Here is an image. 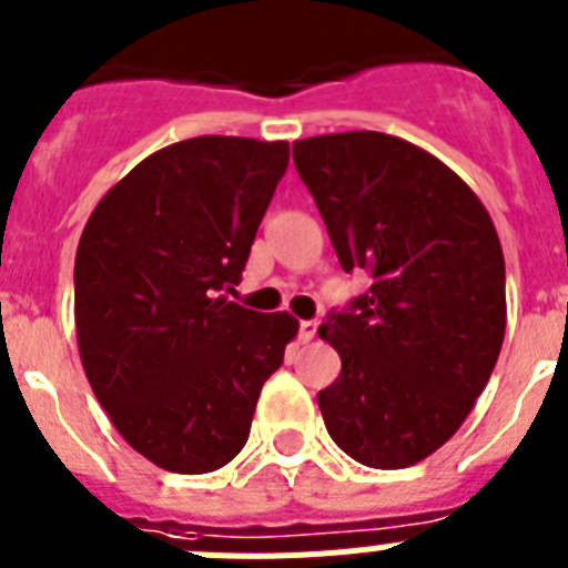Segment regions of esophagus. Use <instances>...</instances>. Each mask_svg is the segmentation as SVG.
I'll use <instances>...</instances> for the list:
<instances>
[{
	"label": "esophagus",
	"instance_id": "obj_1",
	"mask_svg": "<svg viewBox=\"0 0 568 568\" xmlns=\"http://www.w3.org/2000/svg\"><path fill=\"white\" fill-rule=\"evenodd\" d=\"M316 327H320V325H316V322H302V325H300V338H302V342H311V338L316 336Z\"/></svg>",
	"mask_w": 568,
	"mask_h": 568
}]
</instances>
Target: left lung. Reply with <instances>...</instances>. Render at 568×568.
<instances>
[{"instance_id": "left-lung-1", "label": "left lung", "mask_w": 568, "mask_h": 568, "mask_svg": "<svg viewBox=\"0 0 568 568\" xmlns=\"http://www.w3.org/2000/svg\"><path fill=\"white\" fill-rule=\"evenodd\" d=\"M294 164L344 272L373 274L367 294L320 327L342 358L320 392L327 434L367 468H409L457 434L499 358L496 226L448 164L400 136H308L294 142Z\"/></svg>"}]
</instances>
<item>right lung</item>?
<instances>
[{
  "mask_svg": "<svg viewBox=\"0 0 568 568\" xmlns=\"http://www.w3.org/2000/svg\"><path fill=\"white\" fill-rule=\"evenodd\" d=\"M288 142L193 136L142 159L83 226L75 333L94 397L125 443L173 474L241 454L263 384L300 322L235 291Z\"/></svg>",
  "mask_w": 568,
  "mask_h": 568,
  "instance_id": "right-lung-1",
  "label": "right lung"
}]
</instances>
